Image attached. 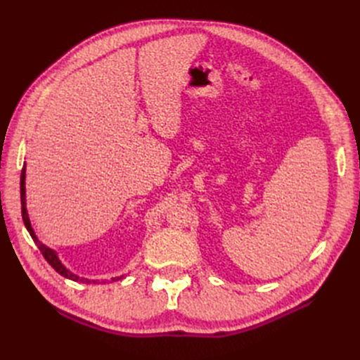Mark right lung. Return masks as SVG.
I'll list each match as a JSON object with an SVG mask.
<instances>
[{
	"label": "right lung",
	"instance_id": "right-lung-1",
	"mask_svg": "<svg viewBox=\"0 0 360 360\" xmlns=\"http://www.w3.org/2000/svg\"><path fill=\"white\" fill-rule=\"evenodd\" d=\"M20 205H22V209H20V210H22V219H24V224H25V226H27V230H28V233H30L32 240H34V243L37 245V248L40 249L41 255L45 257V259L52 266V269H56V271H58V274H60L61 276L68 278V279H72V281H75V282H86V284H90V282H94V284H96L97 281H90V279H86V278H79L78 275L72 274V271H70L69 269L64 267V264L60 261V258H58L56 250L48 248L46 245H43V243L39 240V238H37L34 230H32L31 222H30V217H28V212H27V201H25V163H24L22 172H20ZM122 278H123V276L112 278L111 281H118V279H122ZM103 282H105V281H103Z\"/></svg>",
	"mask_w": 360,
	"mask_h": 360
}]
</instances>
